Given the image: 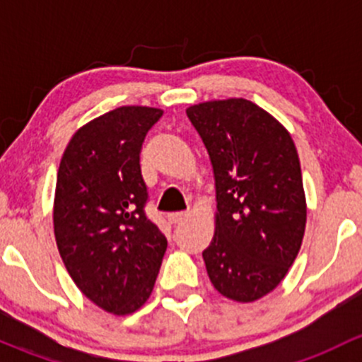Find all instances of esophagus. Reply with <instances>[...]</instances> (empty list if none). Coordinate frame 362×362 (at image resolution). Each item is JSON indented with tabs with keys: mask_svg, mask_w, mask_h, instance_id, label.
<instances>
[{
	"mask_svg": "<svg viewBox=\"0 0 362 362\" xmlns=\"http://www.w3.org/2000/svg\"><path fill=\"white\" fill-rule=\"evenodd\" d=\"M185 218H187V214H185V211H175V214L168 215V221H170L171 224H180Z\"/></svg>",
	"mask_w": 362,
	"mask_h": 362,
	"instance_id": "esophagus-1",
	"label": "esophagus"
}]
</instances>
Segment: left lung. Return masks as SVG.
<instances>
[{"label": "left lung", "instance_id": "left-lung-1", "mask_svg": "<svg viewBox=\"0 0 362 362\" xmlns=\"http://www.w3.org/2000/svg\"><path fill=\"white\" fill-rule=\"evenodd\" d=\"M215 175L217 221L203 250L208 276L229 299L272 293L301 249L306 203L301 166L286 127L243 98L187 108Z\"/></svg>", "mask_w": 362, "mask_h": 362}]
</instances>
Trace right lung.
Wrapping results in <instances>:
<instances>
[{
    "mask_svg": "<svg viewBox=\"0 0 362 362\" xmlns=\"http://www.w3.org/2000/svg\"><path fill=\"white\" fill-rule=\"evenodd\" d=\"M159 108L120 107L69 140L54 202V233L69 276L100 308L126 315L154 289L168 240L145 214L140 168Z\"/></svg>",
    "mask_w": 362,
    "mask_h": 362,
    "instance_id": "add662e5",
    "label": "right lung"
}]
</instances>
